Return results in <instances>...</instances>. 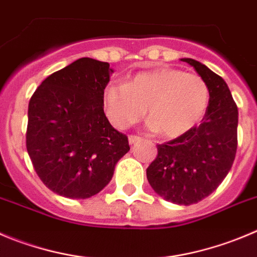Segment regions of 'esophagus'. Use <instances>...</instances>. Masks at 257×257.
Wrapping results in <instances>:
<instances>
[{"label": "esophagus", "mask_w": 257, "mask_h": 257, "mask_svg": "<svg viewBox=\"0 0 257 257\" xmlns=\"http://www.w3.org/2000/svg\"><path fill=\"white\" fill-rule=\"evenodd\" d=\"M128 141H129V145H136L137 142H140V141H141V137H138V136H129L128 137Z\"/></svg>", "instance_id": "1"}]
</instances>
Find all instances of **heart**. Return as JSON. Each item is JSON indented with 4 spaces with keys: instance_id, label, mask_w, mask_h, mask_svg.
<instances>
[{
    "instance_id": "b5f03b06",
    "label": "heart",
    "mask_w": 257,
    "mask_h": 257,
    "mask_svg": "<svg viewBox=\"0 0 257 257\" xmlns=\"http://www.w3.org/2000/svg\"><path fill=\"white\" fill-rule=\"evenodd\" d=\"M209 104L205 81L179 69L160 68L137 74L124 85H107L102 105L110 123L125 129L147 112L148 128L167 138L188 133Z\"/></svg>"
}]
</instances>
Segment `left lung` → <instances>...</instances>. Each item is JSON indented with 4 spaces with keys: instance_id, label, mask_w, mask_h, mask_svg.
Segmentation results:
<instances>
[{
    "instance_id": "1",
    "label": "left lung",
    "mask_w": 257,
    "mask_h": 257,
    "mask_svg": "<svg viewBox=\"0 0 257 257\" xmlns=\"http://www.w3.org/2000/svg\"><path fill=\"white\" fill-rule=\"evenodd\" d=\"M209 88V104L199 126L165 145L147 169L153 190L174 204L190 205L203 200L228 175L237 151L238 110L228 86L205 64L191 58Z\"/></svg>"
}]
</instances>
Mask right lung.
Segmentation results:
<instances>
[{
    "label": "right lung",
    "mask_w": 257,
    "mask_h": 257,
    "mask_svg": "<svg viewBox=\"0 0 257 257\" xmlns=\"http://www.w3.org/2000/svg\"><path fill=\"white\" fill-rule=\"evenodd\" d=\"M112 73L107 62L80 58L50 74L31 96L26 150L53 193L69 199L96 195L131 150L104 112L102 92Z\"/></svg>",
    "instance_id": "obj_1"
}]
</instances>
